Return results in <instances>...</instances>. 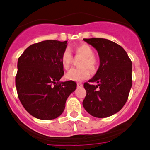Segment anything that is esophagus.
I'll list each match as a JSON object with an SVG mask.
<instances>
[{"mask_svg": "<svg viewBox=\"0 0 150 150\" xmlns=\"http://www.w3.org/2000/svg\"><path fill=\"white\" fill-rule=\"evenodd\" d=\"M77 86H78V88H81L83 86V84L81 83H77Z\"/></svg>", "mask_w": 150, "mask_h": 150, "instance_id": "1", "label": "esophagus"}]
</instances>
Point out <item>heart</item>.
I'll return each instance as SVG.
<instances>
[{
	"mask_svg": "<svg viewBox=\"0 0 150 150\" xmlns=\"http://www.w3.org/2000/svg\"><path fill=\"white\" fill-rule=\"evenodd\" d=\"M75 52L78 55L83 57L80 62L79 68H72L68 71L65 75L67 80L72 81H81L90 76V69L91 72H95L97 67V60L94 57L93 48L89 45L82 43L74 48ZM72 56L69 49L67 48L63 51L61 57V63L63 68L67 69L72 64ZM89 69H88V68Z\"/></svg>",
	"mask_w": 150,
	"mask_h": 150,
	"instance_id": "obj_1",
	"label": "heart"
}]
</instances>
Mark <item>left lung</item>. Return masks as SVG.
<instances>
[{
  "label": "left lung",
  "instance_id": "left-lung-1",
  "mask_svg": "<svg viewBox=\"0 0 150 150\" xmlns=\"http://www.w3.org/2000/svg\"><path fill=\"white\" fill-rule=\"evenodd\" d=\"M97 51L99 69L85 83L86 91L83 106L93 117L103 118L118 112L125 105L132 86V62L120 45L104 38H84Z\"/></svg>",
  "mask_w": 150,
  "mask_h": 150
}]
</instances>
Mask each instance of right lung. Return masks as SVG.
<instances>
[{
	"instance_id": "obj_1",
	"label": "right lung",
	"mask_w": 150,
	"mask_h": 150,
	"mask_svg": "<svg viewBox=\"0 0 150 150\" xmlns=\"http://www.w3.org/2000/svg\"><path fill=\"white\" fill-rule=\"evenodd\" d=\"M67 41L43 40L31 45L18 59L16 88L25 110L40 120L61 115L68 96L76 89L72 81L59 83L64 75L61 57Z\"/></svg>"
}]
</instances>
